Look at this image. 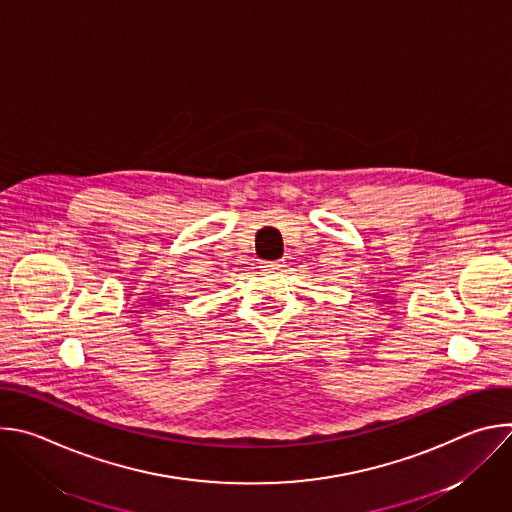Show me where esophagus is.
<instances>
[{"label": "esophagus", "instance_id": "obj_1", "mask_svg": "<svg viewBox=\"0 0 512 512\" xmlns=\"http://www.w3.org/2000/svg\"><path fill=\"white\" fill-rule=\"evenodd\" d=\"M265 267L267 269H271V271H283V261H271V263H265Z\"/></svg>", "mask_w": 512, "mask_h": 512}]
</instances>
